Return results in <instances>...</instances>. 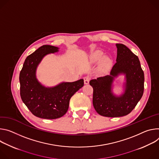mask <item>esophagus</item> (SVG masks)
Here are the masks:
<instances>
[{
    "mask_svg": "<svg viewBox=\"0 0 159 159\" xmlns=\"http://www.w3.org/2000/svg\"><path fill=\"white\" fill-rule=\"evenodd\" d=\"M83 79H84V83L85 84H87L89 83V81H90V78L89 76L84 77Z\"/></svg>",
    "mask_w": 159,
    "mask_h": 159,
    "instance_id": "obj_1",
    "label": "esophagus"
}]
</instances>
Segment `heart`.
<instances>
[{
	"label": "heart",
	"instance_id": "heart-1",
	"mask_svg": "<svg viewBox=\"0 0 159 159\" xmlns=\"http://www.w3.org/2000/svg\"><path fill=\"white\" fill-rule=\"evenodd\" d=\"M103 57H104V56H103V53L102 52V51L97 50L93 52L91 54L90 57V61L92 63H95V62H97L100 61V60H102L103 58ZM103 64L105 66H109L111 64L110 60L107 58H105L103 61Z\"/></svg>",
	"mask_w": 159,
	"mask_h": 159
}]
</instances>
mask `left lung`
Segmentation results:
<instances>
[{"label":"left lung","instance_id":"obj_1","mask_svg":"<svg viewBox=\"0 0 159 159\" xmlns=\"http://www.w3.org/2000/svg\"><path fill=\"white\" fill-rule=\"evenodd\" d=\"M116 62L110 75L92 80L93 105L97 112L105 117H117L129 114L142 97L144 90V73L138 56L126 45L116 43ZM125 75L124 94L116 96L111 91L114 78L119 74Z\"/></svg>","mask_w":159,"mask_h":159}]
</instances>
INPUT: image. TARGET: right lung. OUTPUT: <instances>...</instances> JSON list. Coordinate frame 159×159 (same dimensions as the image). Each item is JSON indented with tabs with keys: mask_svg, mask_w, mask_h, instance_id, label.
<instances>
[{
	"mask_svg": "<svg viewBox=\"0 0 159 159\" xmlns=\"http://www.w3.org/2000/svg\"><path fill=\"white\" fill-rule=\"evenodd\" d=\"M59 48L45 45L28 56L20 74V95L23 103L35 116L55 119L63 116L69 108L71 97L84 85V80L62 82L54 87H45L37 79V66L46 55Z\"/></svg>",
	"mask_w": 159,
	"mask_h": 159,
	"instance_id": "obj_1",
	"label": "right lung"
}]
</instances>
